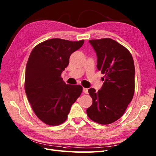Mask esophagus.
Here are the masks:
<instances>
[{"mask_svg": "<svg viewBox=\"0 0 156 156\" xmlns=\"http://www.w3.org/2000/svg\"><path fill=\"white\" fill-rule=\"evenodd\" d=\"M83 92H84L85 94H88V88H83Z\"/></svg>", "mask_w": 156, "mask_h": 156, "instance_id": "obj_1", "label": "esophagus"}]
</instances>
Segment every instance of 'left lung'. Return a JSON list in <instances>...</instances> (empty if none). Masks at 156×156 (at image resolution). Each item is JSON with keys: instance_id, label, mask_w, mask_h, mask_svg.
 Masks as SVG:
<instances>
[{"instance_id": "obj_1", "label": "left lung", "mask_w": 156, "mask_h": 156, "mask_svg": "<svg viewBox=\"0 0 156 156\" xmlns=\"http://www.w3.org/2000/svg\"><path fill=\"white\" fill-rule=\"evenodd\" d=\"M97 56V68L105 76L98 92L88 89L92 104L87 109L92 121L108 125L121 118L133 97L135 66L131 53L110 38L89 40Z\"/></svg>"}]
</instances>
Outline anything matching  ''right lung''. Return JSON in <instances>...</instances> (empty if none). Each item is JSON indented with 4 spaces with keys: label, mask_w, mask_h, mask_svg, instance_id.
I'll use <instances>...</instances> for the list:
<instances>
[{
    "label": "right lung",
    "mask_w": 156,
    "mask_h": 156,
    "mask_svg": "<svg viewBox=\"0 0 156 156\" xmlns=\"http://www.w3.org/2000/svg\"><path fill=\"white\" fill-rule=\"evenodd\" d=\"M84 42L50 39L31 52L26 66L25 90L35 114L45 124L55 126L65 122L82 93V86L66 84L61 74L71 54Z\"/></svg>",
    "instance_id": "add662e5"
}]
</instances>
